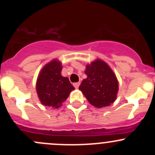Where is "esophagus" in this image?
<instances>
[{
    "label": "esophagus",
    "instance_id": "34e87169",
    "mask_svg": "<svg viewBox=\"0 0 155 155\" xmlns=\"http://www.w3.org/2000/svg\"><path fill=\"white\" fill-rule=\"evenodd\" d=\"M79 85H80V82H76V83L73 84V86L76 87V88H78L79 86Z\"/></svg>",
    "mask_w": 155,
    "mask_h": 155
}]
</instances>
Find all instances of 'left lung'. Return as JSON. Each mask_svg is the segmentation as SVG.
Returning <instances> with one entry per match:
<instances>
[{"instance_id": "obj_1", "label": "left lung", "mask_w": 155, "mask_h": 155, "mask_svg": "<svg viewBox=\"0 0 155 155\" xmlns=\"http://www.w3.org/2000/svg\"><path fill=\"white\" fill-rule=\"evenodd\" d=\"M86 79L81 83L82 91L91 105L97 108L108 107L116 99L118 82L111 68L101 60L87 64Z\"/></svg>"}]
</instances>
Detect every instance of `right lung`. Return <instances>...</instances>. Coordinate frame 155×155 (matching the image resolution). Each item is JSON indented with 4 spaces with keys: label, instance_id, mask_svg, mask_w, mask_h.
Returning a JSON list of instances; mask_svg holds the SVG:
<instances>
[{
    "label": "right lung",
    "instance_id": "add662e5",
    "mask_svg": "<svg viewBox=\"0 0 155 155\" xmlns=\"http://www.w3.org/2000/svg\"><path fill=\"white\" fill-rule=\"evenodd\" d=\"M61 64L54 60L47 64L40 72L37 82V91L43 105L58 108L73 91L68 77L61 75Z\"/></svg>",
    "mask_w": 155,
    "mask_h": 155
}]
</instances>
